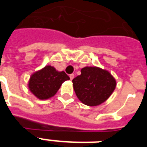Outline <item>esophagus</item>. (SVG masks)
I'll return each instance as SVG.
<instances>
[{
  "label": "esophagus",
  "mask_w": 147,
  "mask_h": 147,
  "mask_svg": "<svg viewBox=\"0 0 147 147\" xmlns=\"http://www.w3.org/2000/svg\"><path fill=\"white\" fill-rule=\"evenodd\" d=\"M74 78V74H70V79H71V80H72Z\"/></svg>",
  "instance_id": "1"
}]
</instances>
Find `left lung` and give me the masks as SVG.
Masks as SVG:
<instances>
[{"label": "left lung", "instance_id": "left-lung-1", "mask_svg": "<svg viewBox=\"0 0 147 147\" xmlns=\"http://www.w3.org/2000/svg\"><path fill=\"white\" fill-rule=\"evenodd\" d=\"M78 98L88 106L103 103L115 90L116 82L108 71L97 67H85L72 80Z\"/></svg>", "mask_w": 147, "mask_h": 147}]
</instances>
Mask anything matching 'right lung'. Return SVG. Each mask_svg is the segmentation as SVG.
<instances>
[{"label": "right lung", "mask_w": 147, "mask_h": 147, "mask_svg": "<svg viewBox=\"0 0 147 147\" xmlns=\"http://www.w3.org/2000/svg\"><path fill=\"white\" fill-rule=\"evenodd\" d=\"M69 80L64 71L59 72L54 67L45 66L31 76L28 88L38 98L47 99L55 95L62 83Z\"/></svg>", "instance_id": "add662e5"}]
</instances>
